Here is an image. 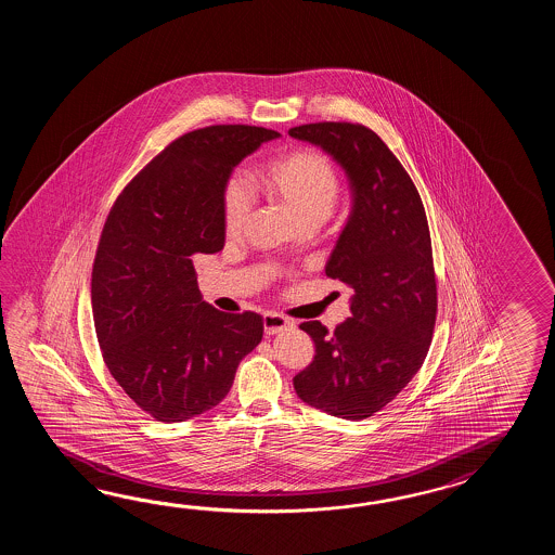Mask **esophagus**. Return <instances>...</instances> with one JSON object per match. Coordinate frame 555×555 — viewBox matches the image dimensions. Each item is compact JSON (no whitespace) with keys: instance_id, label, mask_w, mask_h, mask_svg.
Wrapping results in <instances>:
<instances>
[{"instance_id":"obj_1","label":"esophagus","mask_w":555,"mask_h":555,"mask_svg":"<svg viewBox=\"0 0 555 555\" xmlns=\"http://www.w3.org/2000/svg\"><path fill=\"white\" fill-rule=\"evenodd\" d=\"M295 323L289 318H283L280 313H266L263 315V331L268 335H275L282 331L294 330Z\"/></svg>"}]
</instances>
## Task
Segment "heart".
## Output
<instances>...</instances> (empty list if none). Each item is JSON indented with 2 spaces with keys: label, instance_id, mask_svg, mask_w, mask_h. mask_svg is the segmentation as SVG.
I'll list each match as a JSON object with an SVG mask.
<instances>
[{
  "label": "heart",
  "instance_id": "heart-1",
  "mask_svg": "<svg viewBox=\"0 0 555 555\" xmlns=\"http://www.w3.org/2000/svg\"><path fill=\"white\" fill-rule=\"evenodd\" d=\"M261 184L273 201L294 218L297 228L323 224L339 198V172L327 154L319 149H295L261 168ZM251 210V198L244 182L228 178L222 189V224L225 236L242 232Z\"/></svg>",
  "mask_w": 555,
  "mask_h": 555
}]
</instances>
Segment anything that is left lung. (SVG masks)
Wrapping results in <instances>:
<instances>
[{"label":"left lung","instance_id":"1","mask_svg":"<svg viewBox=\"0 0 555 555\" xmlns=\"http://www.w3.org/2000/svg\"><path fill=\"white\" fill-rule=\"evenodd\" d=\"M345 168L353 208L325 273L353 289L351 315L333 333L319 321L299 330L315 357L294 377L301 401L363 421L401 392L425 363L437 323V278L425 206L413 178L375 130L359 122L289 129Z\"/></svg>","mask_w":555,"mask_h":555}]
</instances>
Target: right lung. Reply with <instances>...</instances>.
I'll list each match as a JSON object with an SVG mask.
<instances>
[{"label": "right lung", "instance_id": "add662e5", "mask_svg": "<svg viewBox=\"0 0 555 555\" xmlns=\"http://www.w3.org/2000/svg\"><path fill=\"white\" fill-rule=\"evenodd\" d=\"M280 132L192 130L156 154L106 216L91 275L94 331L108 373L144 413L182 423L224 399L263 319L202 301L194 256L224 248L222 189Z\"/></svg>", "mask_w": 555, "mask_h": 555}]
</instances>
